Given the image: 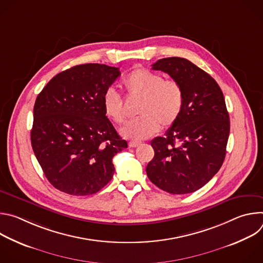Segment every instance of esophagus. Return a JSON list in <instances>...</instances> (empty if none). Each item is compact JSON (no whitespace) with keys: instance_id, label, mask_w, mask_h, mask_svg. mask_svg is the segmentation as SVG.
<instances>
[{"instance_id":"obj_1","label":"esophagus","mask_w":263,"mask_h":263,"mask_svg":"<svg viewBox=\"0 0 263 263\" xmlns=\"http://www.w3.org/2000/svg\"><path fill=\"white\" fill-rule=\"evenodd\" d=\"M140 141H130L129 142V146L130 147H136V146H138V145H140Z\"/></svg>"}]
</instances>
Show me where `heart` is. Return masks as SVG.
I'll return each instance as SVG.
<instances>
[{
    "label": "heart",
    "mask_w": 263,
    "mask_h": 263,
    "mask_svg": "<svg viewBox=\"0 0 263 263\" xmlns=\"http://www.w3.org/2000/svg\"><path fill=\"white\" fill-rule=\"evenodd\" d=\"M124 86L133 98H140L138 119L127 123L121 135L129 139H143L156 133L161 125L170 127L179 119L184 104L181 85L175 80H164L161 74L146 68L132 70L124 80ZM105 116L116 124L125 121L123 99L108 88L103 96Z\"/></svg>",
    "instance_id": "obj_1"
}]
</instances>
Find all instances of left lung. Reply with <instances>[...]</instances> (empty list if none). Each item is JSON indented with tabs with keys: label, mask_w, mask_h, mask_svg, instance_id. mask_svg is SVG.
I'll use <instances>...</instances> for the list:
<instances>
[{
	"label": "left lung",
	"mask_w": 263,
	"mask_h": 263,
	"mask_svg": "<svg viewBox=\"0 0 263 263\" xmlns=\"http://www.w3.org/2000/svg\"><path fill=\"white\" fill-rule=\"evenodd\" d=\"M152 69L168 73L181 85L184 104L165 136L151 141L155 155L146 175L166 193L191 194L211 180L226 156L230 121L224 98L210 74L185 58L160 59Z\"/></svg>",
	"instance_id": "left-lung-1"
}]
</instances>
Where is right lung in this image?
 <instances>
[{
	"instance_id": "1",
	"label": "right lung",
	"mask_w": 263,
	"mask_h": 263,
	"mask_svg": "<svg viewBox=\"0 0 263 263\" xmlns=\"http://www.w3.org/2000/svg\"><path fill=\"white\" fill-rule=\"evenodd\" d=\"M121 72L99 63L57 73L37 96L31 144L49 182L71 196L101 191L115 174L114 158L128 146L103 109L104 92Z\"/></svg>"
}]
</instances>
